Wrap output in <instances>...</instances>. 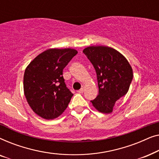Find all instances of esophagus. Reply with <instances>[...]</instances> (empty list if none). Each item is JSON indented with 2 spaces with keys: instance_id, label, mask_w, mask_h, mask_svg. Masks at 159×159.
<instances>
[{
  "instance_id": "34e87169",
  "label": "esophagus",
  "mask_w": 159,
  "mask_h": 159,
  "mask_svg": "<svg viewBox=\"0 0 159 159\" xmlns=\"http://www.w3.org/2000/svg\"><path fill=\"white\" fill-rule=\"evenodd\" d=\"M83 92H84V88H81L80 90L77 91V93H82Z\"/></svg>"
}]
</instances>
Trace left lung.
<instances>
[{"mask_svg":"<svg viewBox=\"0 0 159 159\" xmlns=\"http://www.w3.org/2000/svg\"><path fill=\"white\" fill-rule=\"evenodd\" d=\"M83 53L96 71L98 95L90 101L101 113L110 114L117 100L127 94L133 73L123 55L108 46H90Z\"/></svg>","mask_w":159,"mask_h":159,"instance_id":"1","label":"left lung"}]
</instances>
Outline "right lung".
<instances>
[{
  "label": "right lung",
  "instance_id": "add662e5",
  "mask_svg": "<svg viewBox=\"0 0 159 159\" xmlns=\"http://www.w3.org/2000/svg\"><path fill=\"white\" fill-rule=\"evenodd\" d=\"M77 53L71 48L48 49L26 68L25 95L33 111L42 118H57L68 106L73 94L65 84L63 69Z\"/></svg>",
  "mask_w": 159,
  "mask_h": 159
}]
</instances>
